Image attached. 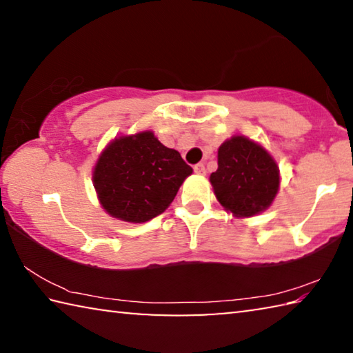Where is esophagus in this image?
<instances>
[{
    "mask_svg": "<svg viewBox=\"0 0 353 353\" xmlns=\"http://www.w3.org/2000/svg\"><path fill=\"white\" fill-rule=\"evenodd\" d=\"M193 170H194L196 174H202V176L205 174V165H204V163H198V165H194V166H193Z\"/></svg>",
    "mask_w": 353,
    "mask_h": 353,
    "instance_id": "obj_1",
    "label": "esophagus"
}]
</instances>
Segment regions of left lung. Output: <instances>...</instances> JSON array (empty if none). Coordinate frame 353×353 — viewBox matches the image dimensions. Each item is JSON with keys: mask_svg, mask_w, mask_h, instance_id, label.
I'll list each match as a JSON object with an SVG mask.
<instances>
[{"mask_svg": "<svg viewBox=\"0 0 353 353\" xmlns=\"http://www.w3.org/2000/svg\"><path fill=\"white\" fill-rule=\"evenodd\" d=\"M210 182L225 210L254 216L271 205L279 191V168L260 145L234 137L218 149V170Z\"/></svg>", "mask_w": 353, "mask_h": 353, "instance_id": "8db88e82", "label": "left lung"}]
</instances>
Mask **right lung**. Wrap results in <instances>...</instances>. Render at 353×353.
Instances as JSON below:
<instances>
[{"instance_id":"add662e5","label":"right lung","mask_w":353,"mask_h":353,"mask_svg":"<svg viewBox=\"0 0 353 353\" xmlns=\"http://www.w3.org/2000/svg\"><path fill=\"white\" fill-rule=\"evenodd\" d=\"M193 170L152 132L119 137L101 154L93 183L104 210L128 223L163 213Z\"/></svg>"}]
</instances>
